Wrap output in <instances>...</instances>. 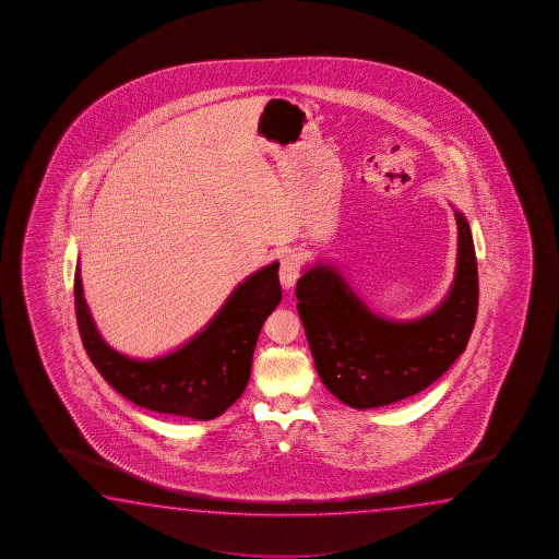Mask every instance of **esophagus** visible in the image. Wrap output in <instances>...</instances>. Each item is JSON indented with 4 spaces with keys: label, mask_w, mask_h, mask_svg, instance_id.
I'll list each match as a JSON object with an SVG mask.
<instances>
[{
    "label": "esophagus",
    "mask_w": 559,
    "mask_h": 559,
    "mask_svg": "<svg viewBox=\"0 0 559 559\" xmlns=\"http://www.w3.org/2000/svg\"><path fill=\"white\" fill-rule=\"evenodd\" d=\"M299 274H301V267L297 264L294 255H284L282 264H280V282L284 285V289H292L295 282L299 280Z\"/></svg>",
    "instance_id": "obj_1"
}]
</instances>
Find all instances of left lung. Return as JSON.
<instances>
[{
	"label": "left lung",
	"mask_w": 559,
	"mask_h": 559,
	"mask_svg": "<svg viewBox=\"0 0 559 559\" xmlns=\"http://www.w3.org/2000/svg\"><path fill=\"white\" fill-rule=\"evenodd\" d=\"M454 282L430 312L395 321L371 311L326 258L304 265L295 297L324 388L352 408L397 403L435 383L465 350L479 304L472 228L454 207Z\"/></svg>",
	"instance_id": "8db88e82"
}]
</instances>
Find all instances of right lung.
Returning a JSON list of instances; mask_svg holds the SVG:
<instances>
[{"mask_svg":"<svg viewBox=\"0 0 559 559\" xmlns=\"http://www.w3.org/2000/svg\"><path fill=\"white\" fill-rule=\"evenodd\" d=\"M277 270L280 262L255 270L190 341L141 360L105 342L85 304L78 258L74 305L85 352L105 381L139 407L195 420L221 417L245 393L262 324L282 301Z\"/></svg>","mask_w":559,"mask_h":559,"instance_id":"add662e5","label":"right lung"}]
</instances>
